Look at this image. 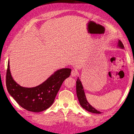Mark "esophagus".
I'll return each instance as SVG.
<instances>
[{
	"label": "esophagus",
	"mask_w": 134,
	"mask_h": 134,
	"mask_svg": "<svg viewBox=\"0 0 134 134\" xmlns=\"http://www.w3.org/2000/svg\"><path fill=\"white\" fill-rule=\"evenodd\" d=\"M78 75V72L76 70H72L71 72V76L72 77H76Z\"/></svg>",
	"instance_id": "34e87169"
}]
</instances>
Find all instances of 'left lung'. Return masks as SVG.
Here are the masks:
<instances>
[{
  "label": "left lung",
  "instance_id": "8db88e82",
  "mask_svg": "<svg viewBox=\"0 0 134 134\" xmlns=\"http://www.w3.org/2000/svg\"><path fill=\"white\" fill-rule=\"evenodd\" d=\"M118 43V46L119 47H120V48H122V49L124 48V46L122 43L121 42V41L120 40H119ZM76 92H77V96L79 102H80V105L83 108H84L86 110L90 111L91 113H96V114L101 113L100 111L94 108H93L90 104L88 102L86 99V95H85V91L83 90L82 84L79 77H78L76 81Z\"/></svg>",
  "mask_w": 134,
  "mask_h": 134
}]
</instances>
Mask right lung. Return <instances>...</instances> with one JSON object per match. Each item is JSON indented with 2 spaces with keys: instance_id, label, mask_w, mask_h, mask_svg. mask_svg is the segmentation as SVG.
I'll list each match as a JSON object with an SVG mask.
<instances>
[{
  "instance_id": "obj_1",
  "label": "right lung",
  "mask_w": 134,
  "mask_h": 134,
  "mask_svg": "<svg viewBox=\"0 0 134 134\" xmlns=\"http://www.w3.org/2000/svg\"><path fill=\"white\" fill-rule=\"evenodd\" d=\"M71 69L62 68L38 86L26 88L14 80L8 61L6 85L10 96L22 108L30 111L41 112L50 107L63 81L71 75Z\"/></svg>"
}]
</instances>
